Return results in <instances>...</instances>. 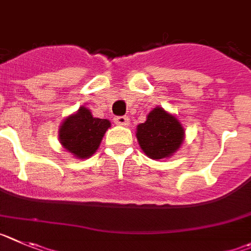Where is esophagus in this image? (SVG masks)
<instances>
[{"mask_svg":"<svg viewBox=\"0 0 251 251\" xmlns=\"http://www.w3.org/2000/svg\"><path fill=\"white\" fill-rule=\"evenodd\" d=\"M115 124L120 126H128L130 125V119L127 116H117L114 119Z\"/></svg>","mask_w":251,"mask_h":251,"instance_id":"esophagus-1","label":"esophagus"}]
</instances>
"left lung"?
Wrapping results in <instances>:
<instances>
[{
	"instance_id": "8db88e82",
	"label": "left lung",
	"mask_w": 251,
	"mask_h": 251,
	"mask_svg": "<svg viewBox=\"0 0 251 251\" xmlns=\"http://www.w3.org/2000/svg\"><path fill=\"white\" fill-rule=\"evenodd\" d=\"M136 139L150 159H168L181 148L185 130L175 115L156 106L149 112L145 123L137 125Z\"/></svg>"
}]
</instances>
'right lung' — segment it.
I'll use <instances>...</instances> for the list:
<instances>
[{"label":"right lung","mask_w":251,"mask_h":251,"mask_svg":"<svg viewBox=\"0 0 251 251\" xmlns=\"http://www.w3.org/2000/svg\"><path fill=\"white\" fill-rule=\"evenodd\" d=\"M109 127L111 123L107 119L94 117L87 107L81 106L62 121L58 128V141L76 159H89L96 152Z\"/></svg>","instance_id":"add662e5"}]
</instances>
